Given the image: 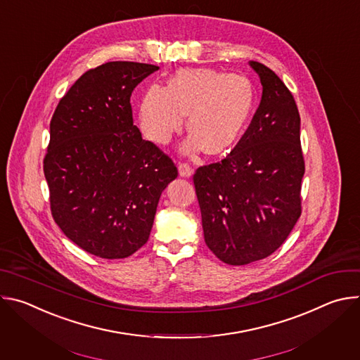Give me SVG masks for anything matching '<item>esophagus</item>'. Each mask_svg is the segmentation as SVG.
<instances>
[{
  "label": "esophagus",
  "instance_id": "esophagus-1",
  "mask_svg": "<svg viewBox=\"0 0 360 360\" xmlns=\"http://www.w3.org/2000/svg\"><path fill=\"white\" fill-rule=\"evenodd\" d=\"M178 171H179V175L184 176V178H189L192 174H193V169L189 164H185V162H181L179 167H178Z\"/></svg>",
  "mask_w": 360,
  "mask_h": 360
}]
</instances>
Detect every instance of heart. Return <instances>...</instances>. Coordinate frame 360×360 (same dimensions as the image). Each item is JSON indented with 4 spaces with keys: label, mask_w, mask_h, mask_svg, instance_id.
Here are the masks:
<instances>
[{
    "label": "heart",
    "mask_w": 360,
    "mask_h": 360,
    "mask_svg": "<svg viewBox=\"0 0 360 360\" xmlns=\"http://www.w3.org/2000/svg\"><path fill=\"white\" fill-rule=\"evenodd\" d=\"M255 91L242 75L210 68L181 70L167 86L152 85L142 95L138 121L145 138L167 143L186 125L192 132L185 152L222 153L240 138L252 114Z\"/></svg>",
    "instance_id": "b5f03b06"
}]
</instances>
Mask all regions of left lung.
<instances>
[{
    "mask_svg": "<svg viewBox=\"0 0 360 360\" xmlns=\"http://www.w3.org/2000/svg\"><path fill=\"white\" fill-rule=\"evenodd\" d=\"M249 64L261 78V104L229 155L193 175L205 243L235 266L268 258L286 240L302 214L304 174L292 92L271 68Z\"/></svg>",
    "mask_w": 360,
    "mask_h": 360,
    "instance_id": "1",
    "label": "left lung"
}]
</instances>
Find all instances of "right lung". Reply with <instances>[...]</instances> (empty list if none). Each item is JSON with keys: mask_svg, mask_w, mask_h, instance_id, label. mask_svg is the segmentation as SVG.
Returning a JSON list of instances; mask_svg holds the SVG:
<instances>
[{"mask_svg": "<svg viewBox=\"0 0 360 360\" xmlns=\"http://www.w3.org/2000/svg\"><path fill=\"white\" fill-rule=\"evenodd\" d=\"M160 67L102 64L81 75L49 124L44 175L51 214L85 252L124 259L149 238L174 161L134 125L131 94Z\"/></svg>", "mask_w": 360, "mask_h": 360, "instance_id": "obj_1", "label": "right lung"}]
</instances>
